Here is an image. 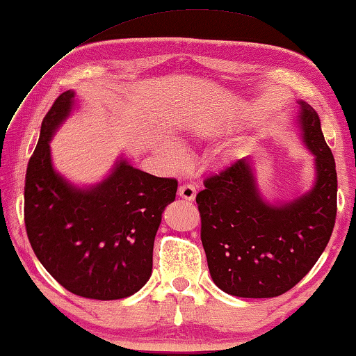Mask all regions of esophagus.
<instances>
[{"label":"esophagus","instance_id":"1","mask_svg":"<svg viewBox=\"0 0 356 356\" xmlns=\"http://www.w3.org/2000/svg\"><path fill=\"white\" fill-rule=\"evenodd\" d=\"M179 196H180V198L187 200V201H193L195 196H196L195 185L193 184L180 185V187H179Z\"/></svg>","mask_w":356,"mask_h":356}]
</instances>
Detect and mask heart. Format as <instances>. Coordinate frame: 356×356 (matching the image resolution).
Segmentation results:
<instances>
[{
    "label": "heart",
    "instance_id": "heart-1",
    "mask_svg": "<svg viewBox=\"0 0 356 356\" xmlns=\"http://www.w3.org/2000/svg\"><path fill=\"white\" fill-rule=\"evenodd\" d=\"M165 155H166L168 160L172 161V163H180V161L184 160V154H182V152H180V149L177 147V145H174V144L166 145V147H165Z\"/></svg>",
    "mask_w": 356,
    "mask_h": 356
}]
</instances>
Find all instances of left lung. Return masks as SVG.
I'll list each match as a JSON object with an SVG mask.
<instances>
[{
  "label": "left lung",
  "mask_w": 356,
  "mask_h": 356,
  "mask_svg": "<svg viewBox=\"0 0 356 356\" xmlns=\"http://www.w3.org/2000/svg\"><path fill=\"white\" fill-rule=\"evenodd\" d=\"M300 104L304 140L317 166V182L307 195L282 206L266 204L249 158L206 177L204 190L196 195L211 277L228 295H284L312 269L330 242L337 212L336 163L318 114Z\"/></svg>",
  "instance_id": "obj_1"
}]
</instances>
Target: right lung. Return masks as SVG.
I'll use <instances>...</instances> for the list:
<instances>
[{
	"label": "right lung",
	"instance_id": "right-lung-1",
	"mask_svg": "<svg viewBox=\"0 0 356 356\" xmlns=\"http://www.w3.org/2000/svg\"><path fill=\"white\" fill-rule=\"evenodd\" d=\"M74 92L61 93L44 117L25 176V228L33 252L67 291L88 300L131 296L152 274L156 229L176 200L177 180L120 161L90 190L54 171L49 140L70 114Z\"/></svg>",
	"mask_w": 356,
	"mask_h": 356
}]
</instances>
